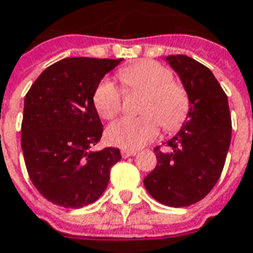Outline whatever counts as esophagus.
I'll return each instance as SVG.
<instances>
[{"label": "esophagus", "mask_w": 253, "mask_h": 253, "mask_svg": "<svg viewBox=\"0 0 253 253\" xmlns=\"http://www.w3.org/2000/svg\"><path fill=\"white\" fill-rule=\"evenodd\" d=\"M121 154L123 158H128V157H132V155L136 154V151L134 150H127V149H122Z\"/></svg>", "instance_id": "34e87169"}]
</instances>
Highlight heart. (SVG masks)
<instances>
[{
  "label": "heart",
  "instance_id": "1",
  "mask_svg": "<svg viewBox=\"0 0 253 253\" xmlns=\"http://www.w3.org/2000/svg\"><path fill=\"white\" fill-rule=\"evenodd\" d=\"M119 79L127 92H142L141 112L143 117L121 118L108 126L106 136L114 146L134 150L158 135L161 126L165 131L182 127L190 111V98L182 84L173 80L168 67L142 60L119 69ZM93 106L103 119H112L121 112L122 91L111 80H103L93 93Z\"/></svg>",
  "mask_w": 253,
  "mask_h": 253
}]
</instances>
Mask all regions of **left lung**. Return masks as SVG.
Here are the masks:
<instances>
[{
  "label": "left lung",
  "mask_w": 253,
  "mask_h": 253,
  "mask_svg": "<svg viewBox=\"0 0 253 253\" xmlns=\"http://www.w3.org/2000/svg\"><path fill=\"white\" fill-rule=\"evenodd\" d=\"M190 98V111L178 134L155 147L157 166L143 179L158 203L181 208L203 200L221 175L231 145L232 121L228 98L212 71L185 55L166 57Z\"/></svg>",
  "instance_id": "8db88e82"
}]
</instances>
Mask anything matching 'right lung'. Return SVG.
<instances>
[{
	"instance_id": "obj_1",
	"label": "right lung",
	"mask_w": 253,
	"mask_h": 253,
	"mask_svg": "<svg viewBox=\"0 0 253 253\" xmlns=\"http://www.w3.org/2000/svg\"><path fill=\"white\" fill-rule=\"evenodd\" d=\"M121 61L67 57L42 71L25 95L24 161L35 188L52 204L78 209L95 203L121 161L115 147L91 150L103 132L93 93Z\"/></svg>"
}]
</instances>
